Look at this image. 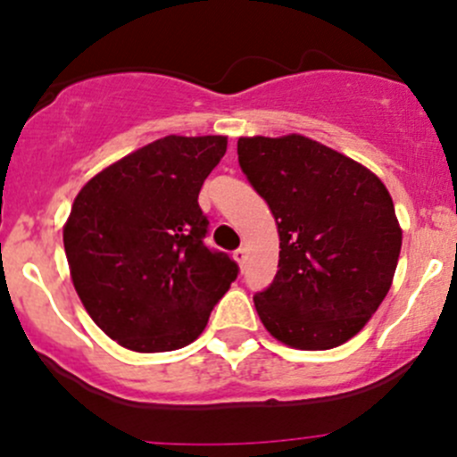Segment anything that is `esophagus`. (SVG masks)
Segmentation results:
<instances>
[{
  "label": "esophagus",
  "instance_id": "obj_1",
  "mask_svg": "<svg viewBox=\"0 0 457 457\" xmlns=\"http://www.w3.org/2000/svg\"><path fill=\"white\" fill-rule=\"evenodd\" d=\"M234 261L238 262V265H245V258H247V254H245V250H243V247H238V250H234Z\"/></svg>",
  "mask_w": 457,
  "mask_h": 457
}]
</instances>
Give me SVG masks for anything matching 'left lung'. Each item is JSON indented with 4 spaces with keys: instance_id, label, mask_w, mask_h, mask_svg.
Segmentation results:
<instances>
[{
    "instance_id": "8db88e82",
    "label": "left lung",
    "mask_w": 457,
    "mask_h": 457,
    "mask_svg": "<svg viewBox=\"0 0 457 457\" xmlns=\"http://www.w3.org/2000/svg\"><path fill=\"white\" fill-rule=\"evenodd\" d=\"M238 163L278 225V271L254 296L265 329L305 352L347 343L385 301L398 265L403 229L386 187L301 135L243 137Z\"/></svg>"
}]
</instances>
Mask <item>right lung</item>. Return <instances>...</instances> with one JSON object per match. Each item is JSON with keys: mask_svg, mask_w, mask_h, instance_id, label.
<instances>
[{"mask_svg": "<svg viewBox=\"0 0 457 457\" xmlns=\"http://www.w3.org/2000/svg\"><path fill=\"white\" fill-rule=\"evenodd\" d=\"M225 137H163L81 187L63 228L72 283L92 320L132 352L201 336L238 265L205 245L199 192Z\"/></svg>", "mask_w": 457, "mask_h": 457, "instance_id": "1", "label": "right lung"}]
</instances>
